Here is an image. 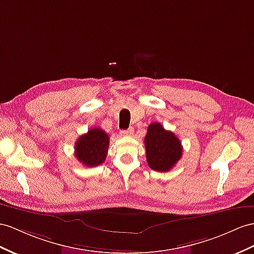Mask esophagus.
<instances>
[{"label": "esophagus", "instance_id": "obj_1", "mask_svg": "<svg viewBox=\"0 0 254 254\" xmlns=\"http://www.w3.org/2000/svg\"><path fill=\"white\" fill-rule=\"evenodd\" d=\"M134 133V129L133 128H128V129H122L120 131V134L122 136H128V135H132Z\"/></svg>", "mask_w": 254, "mask_h": 254}]
</instances>
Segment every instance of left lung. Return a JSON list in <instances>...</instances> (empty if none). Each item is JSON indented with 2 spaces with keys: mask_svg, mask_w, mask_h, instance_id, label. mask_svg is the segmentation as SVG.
I'll list each match as a JSON object with an SVG mask.
<instances>
[{
  "mask_svg": "<svg viewBox=\"0 0 254 254\" xmlns=\"http://www.w3.org/2000/svg\"><path fill=\"white\" fill-rule=\"evenodd\" d=\"M146 158L149 167L157 172H168L183 155L179 138L171 131L153 122L148 127L145 136Z\"/></svg>",
  "mask_w": 254,
  "mask_h": 254,
  "instance_id": "left-lung-1",
  "label": "left lung"
}]
</instances>
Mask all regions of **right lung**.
I'll return each instance as SVG.
<instances>
[{"mask_svg": "<svg viewBox=\"0 0 254 254\" xmlns=\"http://www.w3.org/2000/svg\"><path fill=\"white\" fill-rule=\"evenodd\" d=\"M109 137L102 128L93 127L81 135L75 144L76 159L88 167L102 164L106 159Z\"/></svg>", "mask_w": 254, "mask_h": 254, "instance_id": "1", "label": "right lung"}]
</instances>
